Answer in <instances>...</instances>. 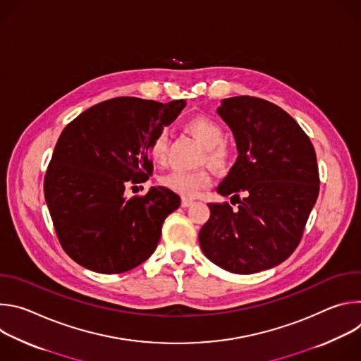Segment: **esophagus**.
<instances>
[{
  "mask_svg": "<svg viewBox=\"0 0 361 361\" xmlns=\"http://www.w3.org/2000/svg\"><path fill=\"white\" fill-rule=\"evenodd\" d=\"M194 202V200H191V198H183L181 200V207H190V205Z\"/></svg>",
  "mask_w": 361,
  "mask_h": 361,
  "instance_id": "esophagus-1",
  "label": "esophagus"
}]
</instances>
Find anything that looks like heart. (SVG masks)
Segmentation results:
<instances>
[{
    "instance_id": "b5f03b06",
    "label": "heart",
    "mask_w": 361,
    "mask_h": 361,
    "mask_svg": "<svg viewBox=\"0 0 361 361\" xmlns=\"http://www.w3.org/2000/svg\"><path fill=\"white\" fill-rule=\"evenodd\" d=\"M185 130L205 147V161L214 170H226L231 163V149L224 142L223 127L204 116H197L185 123ZM169 154V135L160 131L154 135L148 144V156L156 164H164ZM160 183L169 190L184 197H195L201 190L207 188L212 183V176L207 170H171L164 174Z\"/></svg>"
}]
</instances>
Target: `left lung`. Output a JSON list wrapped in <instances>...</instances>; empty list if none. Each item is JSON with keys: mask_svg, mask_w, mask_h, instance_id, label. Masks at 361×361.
<instances>
[{"mask_svg": "<svg viewBox=\"0 0 361 361\" xmlns=\"http://www.w3.org/2000/svg\"><path fill=\"white\" fill-rule=\"evenodd\" d=\"M217 113L231 128L238 149L217 191L233 195L231 204L235 197L238 207L209 204L210 219L198 233L200 247L230 273H259L288 259L302 237L320 190L316 151L297 121L267 99L226 98Z\"/></svg>", "mask_w": 361, "mask_h": 361, "instance_id": "1", "label": "left lung"}]
</instances>
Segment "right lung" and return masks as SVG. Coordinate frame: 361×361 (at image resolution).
Wrapping results in <instances>:
<instances>
[{
    "instance_id": "right-lung-1",
    "label": "right lung",
    "mask_w": 361,
    "mask_h": 361,
    "mask_svg": "<svg viewBox=\"0 0 361 361\" xmlns=\"http://www.w3.org/2000/svg\"><path fill=\"white\" fill-rule=\"evenodd\" d=\"M185 107L117 97L81 113L63 130L44 177V195L59 241L80 266L126 273L156 250L180 197L166 187L124 195L152 174L148 144Z\"/></svg>"
}]
</instances>
